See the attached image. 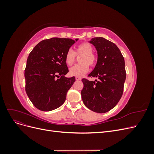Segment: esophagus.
Wrapping results in <instances>:
<instances>
[{
	"instance_id": "1",
	"label": "esophagus",
	"mask_w": 154,
	"mask_h": 154,
	"mask_svg": "<svg viewBox=\"0 0 154 154\" xmlns=\"http://www.w3.org/2000/svg\"><path fill=\"white\" fill-rule=\"evenodd\" d=\"M81 78L80 77H78V76H76V80H77V81H79V80H81Z\"/></svg>"
}]
</instances>
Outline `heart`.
<instances>
[{"label":"heart","instance_id":"obj_1","mask_svg":"<svg viewBox=\"0 0 154 154\" xmlns=\"http://www.w3.org/2000/svg\"><path fill=\"white\" fill-rule=\"evenodd\" d=\"M92 45L88 42H83L78 45L76 51H73L69 49L65 55V62L67 66H71L74 62L76 55H81L80 62L81 63L76 64L69 69V74L73 76H82L87 73L91 66H94L97 62L96 55L92 52Z\"/></svg>","mask_w":154,"mask_h":154}]
</instances>
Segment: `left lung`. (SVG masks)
I'll list each match as a JSON object with an SVG mask.
<instances>
[{"label":"left lung","instance_id":"left-lung-1","mask_svg":"<svg viewBox=\"0 0 154 154\" xmlns=\"http://www.w3.org/2000/svg\"><path fill=\"white\" fill-rule=\"evenodd\" d=\"M89 42L97 50V61L88 76L99 80L82 79V98L88 109L105 113L117 105L123 95L126 79L125 60L117 45L103 37L93 38Z\"/></svg>","mask_w":154,"mask_h":154}]
</instances>
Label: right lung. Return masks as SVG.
<instances>
[{"instance_id": "obj_1", "label": "right lung", "mask_w": 154, "mask_h": 154, "mask_svg": "<svg viewBox=\"0 0 154 154\" xmlns=\"http://www.w3.org/2000/svg\"><path fill=\"white\" fill-rule=\"evenodd\" d=\"M78 40H44L29 53L24 72L26 92L36 108L51 111L66 101L67 91L75 82V77H65L69 72L65 55Z\"/></svg>"}]
</instances>
